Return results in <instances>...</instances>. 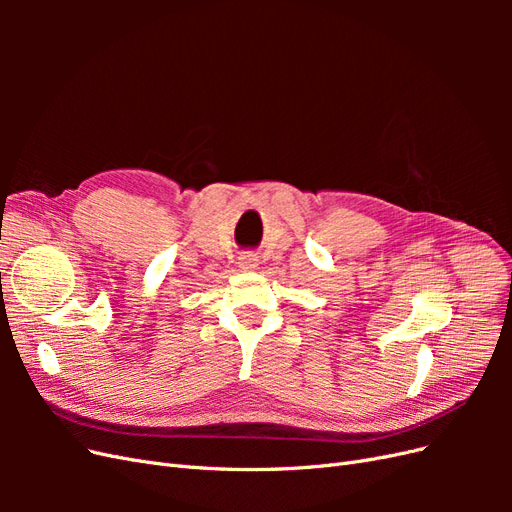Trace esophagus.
I'll list each match as a JSON object with an SVG mask.
<instances>
[{"instance_id": "obj_1", "label": "esophagus", "mask_w": 512, "mask_h": 512, "mask_svg": "<svg viewBox=\"0 0 512 512\" xmlns=\"http://www.w3.org/2000/svg\"><path fill=\"white\" fill-rule=\"evenodd\" d=\"M258 265V256L254 252H243L239 256V267L241 269H254Z\"/></svg>"}]
</instances>
